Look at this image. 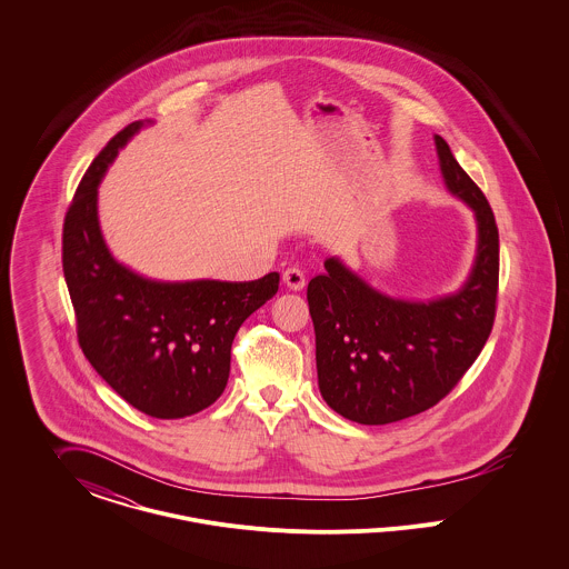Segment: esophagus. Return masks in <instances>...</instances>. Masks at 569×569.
Listing matches in <instances>:
<instances>
[{
  "instance_id": "34e87169",
  "label": "esophagus",
  "mask_w": 569,
  "mask_h": 569,
  "mask_svg": "<svg viewBox=\"0 0 569 569\" xmlns=\"http://www.w3.org/2000/svg\"><path fill=\"white\" fill-rule=\"evenodd\" d=\"M283 283L290 290H302L305 288V272L300 271L298 267H290L283 271Z\"/></svg>"
}]
</instances>
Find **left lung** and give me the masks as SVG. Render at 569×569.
<instances>
[{
	"label": "left lung",
	"instance_id": "1",
	"mask_svg": "<svg viewBox=\"0 0 569 569\" xmlns=\"http://www.w3.org/2000/svg\"><path fill=\"white\" fill-rule=\"evenodd\" d=\"M446 186L478 219V256L462 290L431 302L379 295L337 258L307 286L326 403L358 425L397 422L437 406L467 373L495 325L499 230L487 196L435 136Z\"/></svg>",
	"mask_w": 569,
	"mask_h": 569
}]
</instances>
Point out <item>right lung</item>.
<instances>
[{"label":"right lung","mask_w":569,"mask_h":569,"mask_svg":"<svg viewBox=\"0 0 569 569\" xmlns=\"http://www.w3.org/2000/svg\"><path fill=\"white\" fill-rule=\"evenodd\" d=\"M142 128L130 123L82 174L63 219L61 262L84 358L138 411L177 420L221 397L244 320L279 290V272L256 281H151L110 256L98 226V183Z\"/></svg>","instance_id":"right-lung-1"}]
</instances>
